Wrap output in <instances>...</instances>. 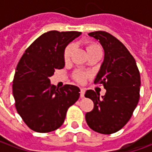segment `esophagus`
<instances>
[{
  "mask_svg": "<svg viewBox=\"0 0 152 152\" xmlns=\"http://www.w3.org/2000/svg\"><path fill=\"white\" fill-rule=\"evenodd\" d=\"M85 93H86V89L84 88H80V98H84Z\"/></svg>",
  "mask_w": 152,
  "mask_h": 152,
  "instance_id": "obj_1",
  "label": "esophagus"
}]
</instances>
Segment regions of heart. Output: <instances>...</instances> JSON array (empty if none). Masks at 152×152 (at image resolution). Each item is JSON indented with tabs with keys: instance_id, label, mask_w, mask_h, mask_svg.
I'll list each match as a JSON object with an SVG mask.
<instances>
[{
	"instance_id": "b5f03b06",
	"label": "heart",
	"mask_w": 152,
	"mask_h": 152,
	"mask_svg": "<svg viewBox=\"0 0 152 152\" xmlns=\"http://www.w3.org/2000/svg\"><path fill=\"white\" fill-rule=\"evenodd\" d=\"M73 49H74V45H73L72 44H69L65 48L64 52H63V58H64L65 61H68L70 59L72 53L73 51ZM100 50H101L100 46L95 43H88L86 45V50H87L88 53H90L94 52V51ZM89 76V72H86V71H84V70L81 69L76 70L74 72V73H73V78L76 80H77L78 82H83Z\"/></svg>"
}]
</instances>
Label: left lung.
<instances>
[{"mask_svg": "<svg viewBox=\"0 0 152 152\" xmlns=\"http://www.w3.org/2000/svg\"><path fill=\"white\" fill-rule=\"evenodd\" d=\"M88 35L99 40L104 50V59L94 83L102 84L106 94L100 98L92 89L86 91V98L94 104L92 111L86 114V122L99 134H114L127 124L137 107L140 73L134 57L112 35L102 31Z\"/></svg>", "mask_w": 152, "mask_h": 152, "instance_id": "1", "label": "left lung"}]
</instances>
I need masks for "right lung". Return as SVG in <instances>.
I'll return each instance as SVG.
<instances>
[{
	"label": "right lung",
	"mask_w": 152,
	"mask_h": 152,
	"mask_svg": "<svg viewBox=\"0 0 152 152\" xmlns=\"http://www.w3.org/2000/svg\"><path fill=\"white\" fill-rule=\"evenodd\" d=\"M80 31H50L35 40L19 60L13 80L15 107L25 124L38 133H49L63 124L67 109L78 100L80 89L50 84V77L65 66L63 52Z\"/></svg>",
	"instance_id": "add662e5"
}]
</instances>
